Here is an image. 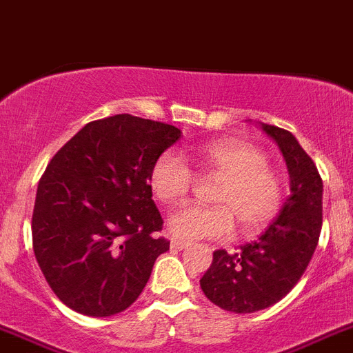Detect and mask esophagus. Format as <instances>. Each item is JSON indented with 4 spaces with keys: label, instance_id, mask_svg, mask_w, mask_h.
Wrapping results in <instances>:
<instances>
[{
    "label": "esophagus",
    "instance_id": "obj_1",
    "mask_svg": "<svg viewBox=\"0 0 353 353\" xmlns=\"http://www.w3.org/2000/svg\"><path fill=\"white\" fill-rule=\"evenodd\" d=\"M186 246H188V243L181 239H172V243H170V248H172V250H184Z\"/></svg>",
    "mask_w": 353,
    "mask_h": 353
}]
</instances>
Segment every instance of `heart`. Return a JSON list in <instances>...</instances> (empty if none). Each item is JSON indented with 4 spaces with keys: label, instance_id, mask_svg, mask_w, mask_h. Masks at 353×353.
Listing matches in <instances>:
<instances>
[{
    "label": "heart",
    "instance_id": "b5f03b06",
    "mask_svg": "<svg viewBox=\"0 0 353 353\" xmlns=\"http://www.w3.org/2000/svg\"><path fill=\"white\" fill-rule=\"evenodd\" d=\"M193 160L204 172L221 176L212 200L218 205H183L169 218V230L179 239H225L236 221L243 234L252 236L268 227L281 211L287 196L285 177L269 165L262 149L239 139H220L200 144ZM195 174L176 151L154 161L149 184L163 204L183 202L192 192Z\"/></svg>",
    "mask_w": 353,
    "mask_h": 353
}]
</instances>
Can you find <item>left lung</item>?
<instances>
[{"label": "left lung", "instance_id": "8db88e82", "mask_svg": "<svg viewBox=\"0 0 353 353\" xmlns=\"http://www.w3.org/2000/svg\"><path fill=\"white\" fill-rule=\"evenodd\" d=\"M262 130L283 153L290 195L259 239L234 253H212L200 287L211 303L232 313H255L283 299L306 271L322 230L323 184L315 161L288 130L265 123Z\"/></svg>", "mask_w": 353, "mask_h": 353}]
</instances>
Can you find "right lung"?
Returning a JSON list of instances; mask_svg holds the SVG:
<instances>
[{
  "instance_id": "1",
  "label": "right lung",
  "mask_w": 353,
  "mask_h": 353,
  "mask_svg": "<svg viewBox=\"0 0 353 353\" xmlns=\"http://www.w3.org/2000/svg\"><path fill=\"white\" fill-rule=\"evenodd\" d=\"M181 130L132 114L91 121L47 165L34 199L33 252L58 299L88 316L132 306L169 250L149 184Z\"/></svg>"
}]
</instances>
